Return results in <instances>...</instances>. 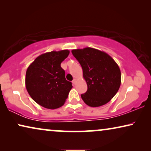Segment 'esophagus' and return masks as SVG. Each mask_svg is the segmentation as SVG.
Returning <instances> with one entry per match:
<instances>
[{
    "label": "esophagus",
    "mask_w": 151,
    "mask_h": 151,
    "mask_svg": "<svg viewBox=\"0 0 151 151\" xmlns=\"http://www.w3.org/2000/svg\"><path fill=\"white\" fill-rule=\"evenodd\" d=\"M72 83H73L74 85H75V84H76V79H73V81H72Z\"/></svg>",
    "instance_id": "1"
}]
</instances>
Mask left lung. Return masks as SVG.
Instances as JSON below:
<instances>
[{"mask_svg": "<svg viewBox=\"0 0 151 151\" xmlns=\"http://www.w3.org/2000/svg\"><path fill=\"white\" fill-rule=\"evenodd\" d=\"M71 52L81 65L87 84V91L81 95L84 103L91 107L106 104L117 93L121 84L117 64L106 53L91 47L73 49Z\"/></svg>", "mask_w": 151, "mask_h": 151, "instance_id": "1", "label": "left lung"}]
</instances>
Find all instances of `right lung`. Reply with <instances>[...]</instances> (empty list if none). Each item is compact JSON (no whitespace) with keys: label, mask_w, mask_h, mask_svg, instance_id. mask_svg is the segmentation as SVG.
I'll list each match as a JSON object with an SVG mask.
<instances>
[{"label":"right lung","mask_w":151,"mask_h":151,"mask_svg":"<svg viewBox=\"0 0 151 151\" xmlns=\"http://www.w3.org/2000/svg\"><path fill=\"white\" fill-rule=\"evenodd\" d=\"M69 50L50 51L37 57L26 71L25 86L33 100L46 109L63 106L73 86L65 78L60 64Z\"/></svg>","instance_id":"right-lung-1"}]
</instances>
